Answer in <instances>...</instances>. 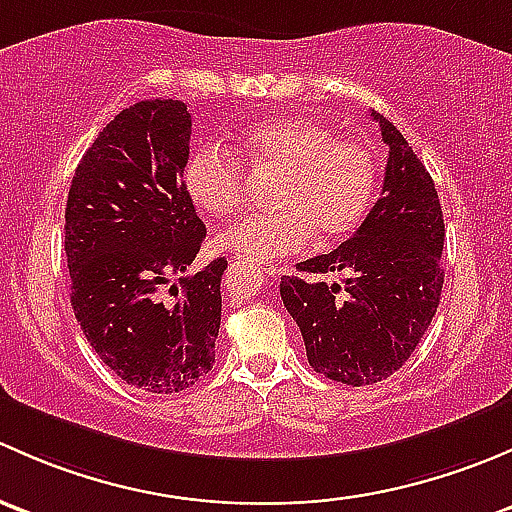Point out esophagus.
Here are the masks:
<instances>
[{"label":"esophagus","instance_id":"1","mask_svg":"<svg viewBox=\"0 0 512 512\" xmlns=\"http://www.w3.org/2000/svg\"><path fill=\"white\" fill-rule=\"evenodd\" d=\"M256 268H261V273H266L268 278H276V273H278V268L273 266V263H254Z\"/></svg>","mask_w":512,"mask_h":512}]
</instances>
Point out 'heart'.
<instances>
[{"instance_id": "1", "label": "heart", "mask_w": 512, "mask_h": 512, "mask_svg": "<svg viewBox=\"0 0 512 512\" xmlns=\"http://www.w3.org/2000/svg\"><path fill=\"white\" fill-rule=\"evenodd\" d=\"M254 172L278 179L276 212L246 217L219 236V244L249 261H276L350 236L367 217L379 162L367 142L340 138L313 118H271L241 140ZM184 192L209 219H229L249 202L246 172L224 145H202L182 172Z\"/></svg>"}]
</instances>
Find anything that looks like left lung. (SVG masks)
<instances>
[{"label":"left lung","instance_id":"1","mask_svg":"<svg viewBox=\"0 0 512 512\" xmlns=\"http://www.w3.org/2000/svg\"><path fill=\"white\" fill-rule=\"evenodd\" d=\"M387 142L382 197L352 239L298 263L328 286L303 276L281 278V298L303 335L308 362L335 382L374 384L394 374L431 325L444 286V214L434 179L384 115L374 113Z\"/></svg>","mask_w":512,"mask_h":512}]
</instances>
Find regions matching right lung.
<instances>
[{
	"instance_id": "obj_1",
	"label": "right lung",
	"mask_w": 512,
	"mask_h": 512,
	"mask_svg": "<svg viewBox=\"0 0 512 512\" xmlns=\"http://www.w3.org/2000/svg\"><path fill=\"white\" fill-rule=\"evenodd\" d=\"M189 135L182 100L120 110L78 162L66 202L76 320L110 370L152 394L207 377L221 323L226 258L184 276L207 236L182 182Z\"/></svg>"
}]
</instances>
